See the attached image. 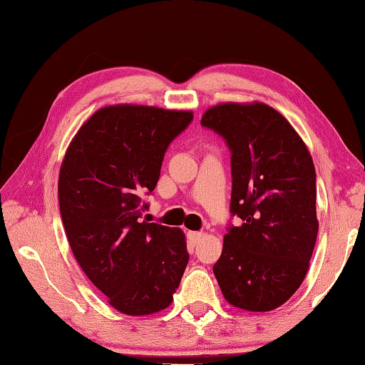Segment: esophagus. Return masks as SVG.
<instances>
[{
    "instance_id": "34e87169",
    "label": "esophagus",
    "mask_w": 365,
    "mask_h": 365,
    "mask_svg": "<svg viewBox=\"0 0 365 365\" xmlns=\"http://www.w3.org/2000/svg\"><path fill=\"white\" fill-rule=\"evenodd\" d=\"M202 238V232H188V240H190V243H192V245H196V243H199V240Z\"/></svg>"
}]
</instances>
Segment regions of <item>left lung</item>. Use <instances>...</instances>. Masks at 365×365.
Here are the masks:
<instances>
[{"instance_id":"left-lung-1","label":"left lung","mask_w":365,"mask_h":365,"mask_svg":"<svg viewBox=\"0 0 365 365\" xmlns=\"http://www.w3.org/2000/svg\"><path fill=\"white\" fill-rule=\"evenodd\" d=\"M200 123L226 139L230 213L243 221L224 235L216 281L229 304L273 311L304 281L319 234L312 157L289 120L265 103L216 105Z\"/></svg>"}]
</instances>
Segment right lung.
I'll return each mask as SVG.
<instances>
[{
  "label": "right lung",
  "mask_w": 365,
  "mask_h": 365,
  "mask_svg": "<svg viewBox=\"0 0 365 365\" xmlns=\"http://www.w3.org/2000/svg\"><path fill=\"white\" fill-rule=\"evenodd\" d=\"M191 111L105 106L83 123L59 170L61 218L84 274L127 315L166 309L188 263L185 234L143 221L169 144Z\"/></svg>",
  "instance_id": "1"
}]
</instances>
